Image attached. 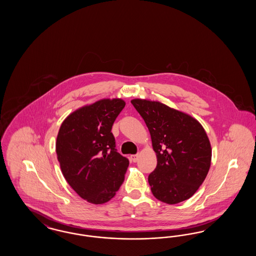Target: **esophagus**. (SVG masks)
<instances>
[{
	"mask_svg": "<svg viewBox=\"0 0 256 256\" xmlns=\"http://www.w3.org/2000/svg\"><path fill=\"white\" fill-rule=\"evenodd\" d=\"M130 159H132V161L136 162V161L138 160V154H134V156H130Z\"/></svg>",
	"mask_w": 256,
	"mask_h": 256,
	"instance_id": "34e87169",
	"label": "esophagus"
}]
</instances>
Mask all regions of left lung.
<instances>
[{"label":"left lung","instance_id":"1","mask_svg":"<svg viewBox=\"0 0 256 256\" xmlns=\"http://www.w3.org/2000/svg\"><path fill=\"white\" fill-rule=\"evenodd\" d=\"M150 134L158 165L148 180L160 202L176 204L190 198L204 182L212 148L198 120L154 100H132Z\"/></svg>","mask_w":256,"mask_h":256}]
</instances>
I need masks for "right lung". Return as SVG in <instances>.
<instances>
[{
  "mask_svg": "<svg viewBox=\"0 0 256 256\" xmlns=\"http://www.w3.org/2000/svg\"><path fill=\"white\" fill-rule=\"evenodd\" d=\"M124 106L122 98H102L74 111L61 124L56 143L61 172L90 204L110 200L124 180L130 161L115 148L111 132Z\"/></svg>",
  "mask_w": 256,
  "mask_h": 256,
  "instance_id": "obj_1",
  "label": "right lung"
}]
</instances>
